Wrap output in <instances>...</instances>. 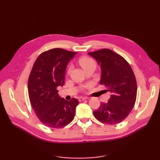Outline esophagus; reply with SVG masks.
Masks as SVG:
<instances>
[{
	"instance_id": "34e87169",
	"label": "esophagus",
	"mask_w": 160,
	"mask_h": 160,
	"mask_svg": "<svg viewBox=\"0 0 160 160\" xmlns=\"http://www.w3.org/2000/svg\"><path fill=\"white\" fill-rule=\"evenodd\" d=\"M87 99H88V98H86V97H80L78 98V100L81 102V101H83L84 100H87Z\"/></svg>"
}]
</instances>
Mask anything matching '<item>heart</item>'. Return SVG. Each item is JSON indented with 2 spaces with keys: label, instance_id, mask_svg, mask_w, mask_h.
Masks as SVG:
<instances>
[{
  "label": "heart",
  "instance_id": "obj_1",
  "mask_svg": "<svg viewBox=\"0 0 160 160\" xmlns=\"http://www.w3.org/2000/svg\"><path fill=\"white\" fill-rule=\"evenodd\" d=\"M79 64L84 70L91 65H96V62H95V61L93 59L90 58H87V57L81 58L79 60ZM71 71V67H69V69H68V73H70Z\"/></svg>",
  "mask_w": 160,
  "mask_h": 160
}]
</instances>
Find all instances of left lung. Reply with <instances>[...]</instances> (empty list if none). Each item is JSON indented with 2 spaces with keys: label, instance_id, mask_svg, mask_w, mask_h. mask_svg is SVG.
<instances>
[{
  "label": "left lung",
  "instance_id": "1",
  "mask_svg": "<svg viewBox=\"0 0 160 160\" xmlns=\"http://www.w3.org/2000/svg\"><path fill=\"white\" fill-rule=\"evenodd\" d=\"M88 54L100 66V84L111 93L107 102H102L93 111L94 116L103 123H120L130 113L136 100L137 82L133 71L123 57L108 49Z\"/></svg>",
  "mask_w": 160,
  "mask_h": 160
}]
</instances>
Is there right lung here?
<instances>
[{"label":"right lung","instance_id":"add662e5","mask_svg":"<svg viewBox=\"0 0 160 160\" xmlns=\"http://www.w3.org/2000/svg\"><path fill=\"white\" fill-rule=\"evenodd\" d=\"M76 53L52 49L42 53L33 64L28 80L30 102L40 122L48 127H65L76 115L79 102L61 98L57 87L64 85L67 64Z\"/></svg>","mask_w":160,"mask_h":160}]
</instances>
